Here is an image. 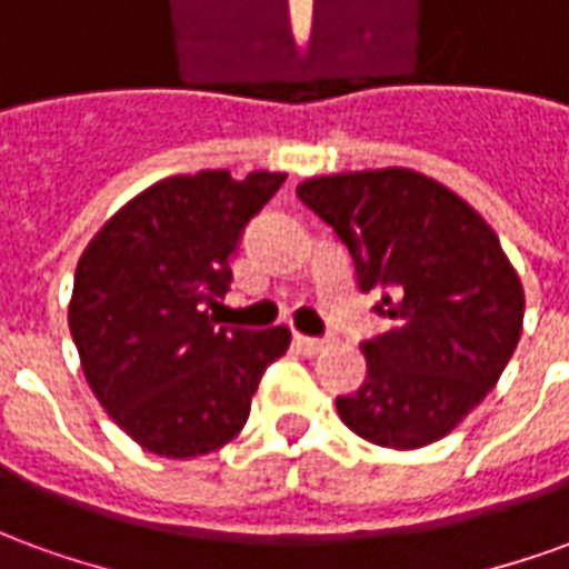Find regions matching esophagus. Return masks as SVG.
<instances>
[{"label":"esophagus","mask_w":569,"mask_h":569,"mask_svg":"<svg viewBox=\"0 0 569 569\" xmlns=\"http://www.w3.org/2000/svg\"><path fill=\"white\" fill-rule=\"evenodd\" d=\"M329 345V341H322V338H308V335H296V347L301 353H308V357H317L322 347Z\"/></svg>","instance_id":"1"}]
</instances>
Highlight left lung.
Here are the masks:
<instances>
[{"instance_id": "obj_1", "label": "left lung", "mask_w": 569, "mask_h": 569, "mask_svg": "<svg viewBox=\"0 0 569 569\" xmlns=\"http://www.w3.org/2000/svg\"><path fill=\"white\" fill-rule=\"evenodd\" d=\"M298 198L350 249L362 292L381 289L390 332L362 345L369 378L338 415L371 445L445 439L497 387L525 322V286L460 194L408 170L305 179Z\"/></svg>"}]
</instances>
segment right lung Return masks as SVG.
<instances>
[{
    "instance_id": "1",
    "label": "right lung",
    "mask_w": 569,
    "mask_h": 569,
    "mask_svg": "<svg viewBox=\"0 0 569 569\" xmlns=\"http://www.w3.org/2000/svg\"><path fill=\"white\" fill-rule=\"evenodd\" d=\"M286 173L167 176L91 237L76 268L69 332L106 415L146 451L188 460L219 451L249 418L264 369L292 332L216 326L207 308L228 261Z\"/></svg>"
}]
</instances>
